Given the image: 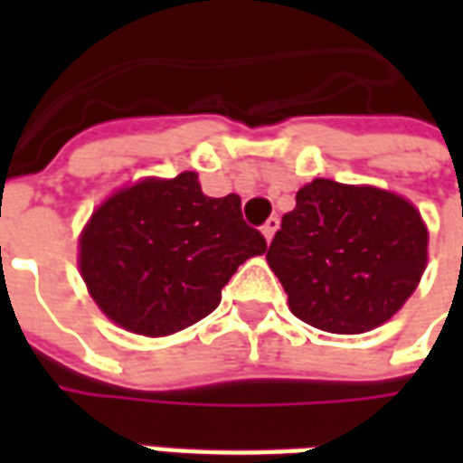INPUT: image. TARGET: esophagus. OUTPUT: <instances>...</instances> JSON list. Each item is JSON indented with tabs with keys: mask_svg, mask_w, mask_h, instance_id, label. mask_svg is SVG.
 <instances>
[{
	"mask_svg": "<svg viewBox=\"0 0 463 463\" xmlns=\"http://www.w3.org/2000/svg\"><path fill=\"white\" fill-rule=\"evenodd\" d=\"M278 228H280V218H278V215H272V218H268V222L262 225V235H265V241L270 242L272 238H275V232H278Z\"/></svg>",
	"mask_w": 463,
	"mask_h": 463,
	"instance_id": "1",
	"label": "esophagus"
}]
</instances>
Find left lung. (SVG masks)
<instances>
[{"instance_id":"left-lung-1","label":"left lung","mask_w":463,"mask_h":463,"mask_svg":"<svg viewBox=\"0 0 463 463\" xmlns=\"http://www.w3.org/2000/svg\"><path fill=\"white\" fill-rule=\"evenodd\" d=\"M268 248L295 317L332 335L392 320L417 290L429 228L411 201L377 185L315 178Z\"/></svg>"}]
</instances>
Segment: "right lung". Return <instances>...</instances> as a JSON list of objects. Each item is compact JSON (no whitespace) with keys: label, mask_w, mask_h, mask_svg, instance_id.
<instances>
[{"label":"right lung","mask_w":463,"mask_h":463,"mask_svg":"<svg viewBox=\"0 0 463 463\" xmlns=\"http://www.w3.org/2000/svg\"><path fill=\"white\" fill-rule=\"evenodd\" d=\"M268 250L241 195L211 198L195 171L146 175L99 203L79 235V272L109 320L168 337L208 317L238 265Z\"/></svg>","instance_id":"obj_1"}]
</instances>
